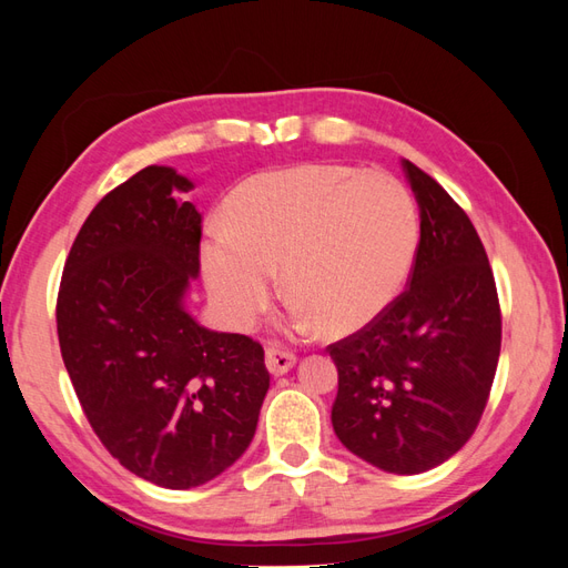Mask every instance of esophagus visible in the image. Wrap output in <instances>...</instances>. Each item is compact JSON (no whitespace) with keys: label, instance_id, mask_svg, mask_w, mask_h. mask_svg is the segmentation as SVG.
Listing matches in <instances>:
<instances>
[{"label":"esophagus","instance_id":"1","mask_svg":"<svg viewBox=\"0 0 568 568\" xmlns=\"http://www.w3.org/2000/svg\"><path fill=\"white\" fill-rule=\"evenodd\" d=\"M265 365H267L272 376H282L296 365V355L288 353V351H280V348H267L265 351Z\"/></svg>","mask_w":568,"mask_h":568}]
</instances>
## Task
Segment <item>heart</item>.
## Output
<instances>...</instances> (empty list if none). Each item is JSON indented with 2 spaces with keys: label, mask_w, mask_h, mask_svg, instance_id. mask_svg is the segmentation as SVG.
Wrapping results in <instances>:
<instances>
[{
  "label": "heart",
  "mask_w": 568,
  "mask_h": 568,
  "mask_svg": "<svg viewBox=\"0 0 568 568\" xmlns=\"http://www.w3.org/2000/svg\"><path fill=\"white\" fill-rule=\"evenodd\" d=\"M419 239L415 201L386 170L298 163L253 175L201 244V272L217 313L248 326L277 272L291 324L348 336L403 288Z\"/></svg>",
  "instance_id": "heart-1"
}]
</instances>
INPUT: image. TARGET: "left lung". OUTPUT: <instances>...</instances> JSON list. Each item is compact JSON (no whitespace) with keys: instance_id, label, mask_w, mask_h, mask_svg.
Masks as SVG:
<instances>
[{"instance_id":"left-lung-1","label":"left lung","mask_w":568,"mask_h":568,"mask_svg":"<svg viewBox=\"0 0 568 568\" xmlns=\"http://www.w3.org/2000/svg\"><path fill=\"white\" fill-rule=\"evenodd\" d=\"M419 205L409 286L365 329L329 346L338 369V440L388 474L450 459L484 415L503 320L484 244L459 205L400 161Z\"/></svg>"}]
</instances>
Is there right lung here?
Instances as JSON below:
<instances>
[{
    "mask_svg": "<svg viewBox=\"0 0 568 568\" xmlns=\"http://www.w3.org/2000/svg\"><path fill=\"white\" fill-rule=\"evenodd\" d=\"M194 182L149 165L101 199L63 267L57 329L94 434L161 488L209 484L246 453L270 388L261 343L205 329Z\"/></svg>",
    "mask_w": 568,
    "mask_h": 568,
    "instance_id": "1",
    "label": "right lung"
}]
</instances>
